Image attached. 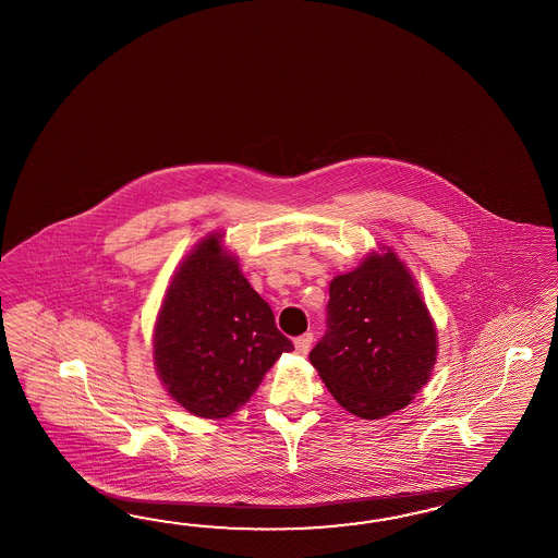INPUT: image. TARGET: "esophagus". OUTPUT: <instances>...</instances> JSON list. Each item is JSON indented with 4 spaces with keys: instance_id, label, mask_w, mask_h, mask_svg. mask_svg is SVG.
Segmentation results:
<instances>
[{
    "instance_id": "esophagus-1",
    "label": "esophagus",
    "mask_w": 558,
    "mask_h": 558,
    "mask_svg": "<svg viewBox=\"0 0 558 558\" xmlns=\"http://www.w3.org/2000/svg\"><path fill=\"white\" fill-rule=\"evenodd\" d=\"M311 344H313V332H306L299 339L294 340V347H296V353L306 354L311 351Z\"/></svg>"
}]
</instances>
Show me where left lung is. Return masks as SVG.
Wrapping results in <instances>:
<instances>
[{
    "instance_id": "obj_1",
    "label": "left lung",
    "mask_w": 558,
    "mask_h": 558,
    "mask_svg": "<svg viewBox=\"0 0 558 558\" xmlns=\"http://www.w3.org/2000/svg\"><path fill=\"white\" fill-rule=\"evenodd\" d=\"M327 335L311 363L356 417L379 420L411 403L432 377L437 332L408 266L393 250L371 252L330 282Z\"/></svg>"
}]
</instances>
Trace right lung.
Instances as JSON below:
<instances>
[{
  "mask_svg": "<svg viewBox=\"0 0 558 558\" xmlns=\"http://www.w3.org/2000/svg\"><path fill=\"white\" fill-rule=\"evenodd\" d=\"M221 238L209 233L179 264L153 335L167 393L205 420L242 408L280 354L294 351Z\"/></svg>",
  "mask_w": 558,
  "mask_h": 558,
  "instance_id": "add662e5",
  "label": "right lung"
}]
</instances>
